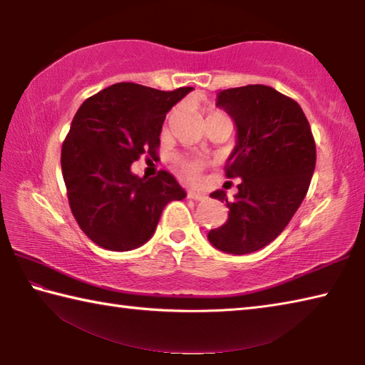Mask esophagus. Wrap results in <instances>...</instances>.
<instances>
[{
    "label": "esophagus",
    "mask_w": 365,
    "mask_h": 365,
    "mask_svg": "<svg viewBox=\"0 0 365 365\" xmlns=\"http://www.w3.org/2000/svg\"><path fill=\"white\" fill-rule=\"evenodd\" d=\"M188 197H190V200H195V201H202V200H206V196H205V195L196 193V191H193V190H190V191H188Z\"/></svg>",
    "instance_id": "obj_1"
}]
</instances>
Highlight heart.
<instances>
[{"instance_id": "obj_1", "label": "heart", "mask_w": 365, "mask_h": 365, "mask_svg": "<svg viewBox=\"0 0 365 365\" xmlns=\"http://www.w3.org/2000/svg\"><path fill=\"white\" fill-rule=\"evenodd\" d=\"M177 110L174 109L172 113L168 115V122L172 120V117L175 115ZM214 115H224L222 113H217V110H211V113L207 114V119L209 117H214ZM175 165L178 172H180V175L185 178V180H190V182H195L200 178V174L202 168H205V163H202L201 159H196V158H177L175 159Z\"/></svg>"}]
</instances>
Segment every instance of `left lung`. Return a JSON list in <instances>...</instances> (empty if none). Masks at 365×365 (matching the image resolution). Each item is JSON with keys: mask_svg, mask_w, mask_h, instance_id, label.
Segmentation results:
<instances>
[{"mask_svg": "<svg viewBox=\"0 0 365 365\" xmlns=\"http://www.w3.org/2000/svg\"><path fill=\"white\" fill-rule=\"evenodd\" d=\"M217 106L237 125V145L225 175L242 178L228 201V219L207 233L214 248L248 255L279 237L298 211L316 169V141L298 103L272 86L246 85L222 90Z\"/></svg>", "mask_w": 365, "mask_h": 365, "instance_id": "obj_1", "label": "left lung"}]
</instances>
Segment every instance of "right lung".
<instances>
[{"mask_svg": "<svg viewBox=\"0 0 365 365\" xmlns=\"http://www.w3.org/2000/svg\"><path fill=\"white\" fill-rule=\"evenodd\" d=\"M191 90L122 82L90 96L73 115L61 168L73 217L101 248H138L153 237L168 202L187 196L168 170L140 178L130 165L145 153L156 156L165 114Z\"/></svg>", "mask_w": 365, "mask_h": 365, "instance_id": "right-lung-1", "label": "right lung"}]
</instances>
